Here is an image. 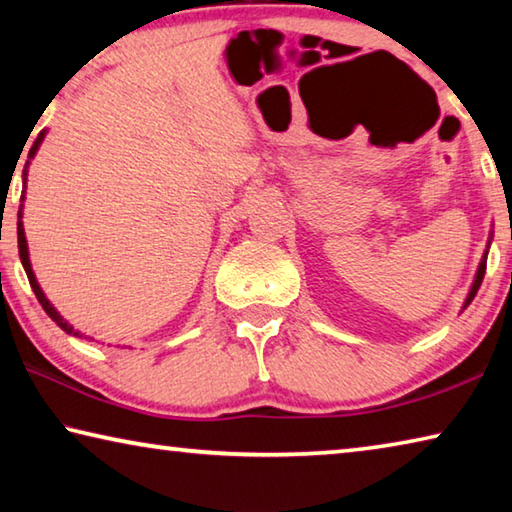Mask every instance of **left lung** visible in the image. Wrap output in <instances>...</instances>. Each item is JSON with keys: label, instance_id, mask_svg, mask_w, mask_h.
I'll list each match as a JSON object with an SVG mask.
<instances>
[{"label": "left lung", "instance_id": "1", "mask_svg": "<svg viewBox=\"0 0 512 512\" xmlns=\"http://www.w3.org/2000/svg\"><path fill=\"white\" fill-rule=\"evenodd\" d=\"M490 244H492V230H490L488 244H485L483 257H481V262H479V268H476V275H474V280H472V287H470V291H467V298H465V302H463V309L470 307V302L474 300L476 291H479V287H481V282H483V275H485V262H488V250H490Z\"/></svg>", "mask_w": 512, "mask_h": 512}]
</instances>
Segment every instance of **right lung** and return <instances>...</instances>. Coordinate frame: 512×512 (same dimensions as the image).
Wrapping results in <instances>:
<instances>
[{"label":"right lung","mask_w":512,"mask_h":512,"mask_svg":"<svg viewBox=\"0 0 512 512\" xmlns=\"http://www.w3.org/2000/svg\"><path fill=\"white\" fill-rule=\"evenodd\" d=\"M45 135H47V131H40V135L36 137V142H33V146H31V151H29V160H27V164H24V171H22V185H24V189H27V176H29V164H31V160L36 158V153H38V149H40V144H42V140H45ZM24 189H22V205H20V212H17V250H20V259H22V266H24V271H27V277H29V284H31V289H33V293H36V298H38V302L42 305V309L47 311V316L54 320V323L63 329V332H67V334H72V336H79V339H83V334L79 332V329H74V325H69L67 320L60 316V311L51 305V302L47 300V296H45V291L40 289V284H38V280H36V273H33V266H31V259H29V244H27V235H24V223H22V216H24ZM92 341V339H90Z\"/></svg>","instance_id":"add662e5"}]
</instances>
